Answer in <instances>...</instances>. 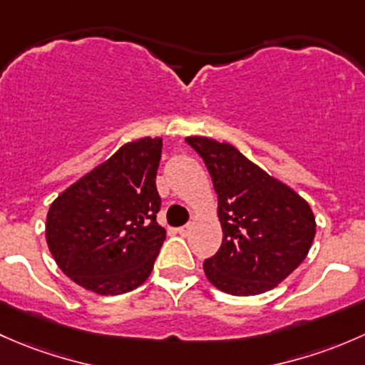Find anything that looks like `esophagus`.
Returning a JSON list of instances; mask_svg holds the SVG:
<instances>
[{"label": "esophagus", "mask_w": 365, "mask_h": 365, "mask_svg": "<svg viewBox=\"0 0 365 365\" xmlns=\"http://www.w3.org/2000/svg\"><path fill=\"white\" fill-rule=\"evenodd\" d=\"M190 230H191L190 225H182V227H179V228H178L179 235H182V237H186V235L190 234Z\"/></svg>", "instance_id": "34e87169"}]
</instances>
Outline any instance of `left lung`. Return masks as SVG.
<instances>
[{"mask_svg": "<svg viewBox=\"0 0 365 365\" xmlns=\"http://www.w3.org/2000/svg\"><path fill=\"white\" fill-rule=\"evenodd\" d=\"M186 142L212 178L223 228L221 247L204 262L205 276L230 295L272 290L309 253L317 232L309 204L234 145L207 137Z\"/></svg>", "mask_w": 365, "mask_h": 365, "instance_id": "obj_1", "label": "left lung"}]
</instances>
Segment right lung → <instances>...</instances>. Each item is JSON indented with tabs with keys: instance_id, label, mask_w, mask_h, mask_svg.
<instances>
[{
	"instance_id": "1",
	"label": "right lung",
	"mask_w": 365,
	"mask_h": 365,
	"mask_svg": "<svg viewBox=\"0 0 365 365\" xmlns=\"http://www.w3.org/2000/svg\"><path fill=\"white\" fill-rule=\"evenodd\" d=\"M161 148L158 137L128 142L52 202L45 227L48 250L86 290L126 294L151 274L167 235L156 223Z\"/></svg>"
}]
</instances>
